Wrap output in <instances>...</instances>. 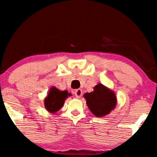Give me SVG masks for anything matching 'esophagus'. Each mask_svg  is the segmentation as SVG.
<instances>
[{"mask_svg":"<svg viewBox=\"0 0 157 157\" xmlns=\"http://www.w3.org/2000/svg\"><path fill=\"white\" fill-rule=\"evenodd\" d=\"M74 93H75V96H76V97H77V98H80V97L82 96V90L80 89L75 90V92H74Z\"/></svg>","mask_w":157,"mask_h":157,"instance_id":"obj_1","label":"esophagus"}]
</instances>
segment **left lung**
Instances as JSON below:
<instances>
[{"label":"left lung","instance_id":"8db88e82","mask_svg":"<svg viewBox=\"0 0 157 157\" xmlns=\"http://www.w3.org/2000/svg\"><path fill=\"white\" fill-rule=\"evenodd\" d=\"M84 97L89 109L97 117L109 113L117 104L116 97L113 91L106 89L102 84L97 85L93 92L86 93Z\"/></svg>","mask_w":157,"mask_h":157}]
</instances>
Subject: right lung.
Here are the masks:
<instances>
[{"label": "right lung", "instance_id": "1", "mask_svg": "<svg viewBox=\"0 0 157 157\" xmlns=\"http://www.w3.org/2000/svg\"><path fill=\"white\" fill-rule=\"evenodd\" d=\"M71 94H68L67 91H60L55 87L52 88L47 97L45 99V107L49 112L55 113L63 107L65 100Z\"/></svg>", "mask_w": 157, "mask_h": 157}]
</instances>
